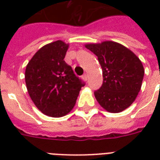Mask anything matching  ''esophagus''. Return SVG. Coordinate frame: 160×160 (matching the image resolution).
<instances>
[{"label": "esophagus", "mask_w": 160, "mask_h": 160, "mask_svg": "<svg viewBox=\"0 0 160 160\" xmlns=\"http://www.w3.org/2000/svg\"><path fill=\"white\" fill-rule=\"evenodd\" d=\"M82 79L85 80V81H86V80H87V79H88L87 74H84V75H83V76H82Z\"/></svg>", "instance_id": "1"}]
</instances>
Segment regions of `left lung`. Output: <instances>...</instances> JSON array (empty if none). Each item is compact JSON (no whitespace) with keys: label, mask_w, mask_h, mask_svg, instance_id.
Segmentation results:
<instances>
[{"label":"left lung","mask_w":160,"mask_h":160,"mask_svg":"<svg viewBox=\"0 0 160 160\" xmlns=\"http://www.w3.org/2000/svg\"><path fill=\"white\" fill-rule=\"evenodd\" d=\"M85 48L98 57L103 85L95 92L98 103L109 113H119L133 104L144 79L141 60L129 49L111 41L88 43Z\"/></svg>","instance_id":"8db88e82"}]
</instances>
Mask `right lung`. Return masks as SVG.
<instances>
[{"label": "right lung", "mask_w": 160, "mask_h": 160, "mask_svg": "<svg viewBox=\"0 0 160 160\" xmlns=\"http://www.w3.org/2000/svg\"><path fill=\"white\" fill-rule=\"evenodd\" d=\"M69 44L56 41L36 51L25 72L27 91L37 109L60 118L74 108L84 84L64 60Z\"/></svg>", "instance_id": "1"}]
</instances>
